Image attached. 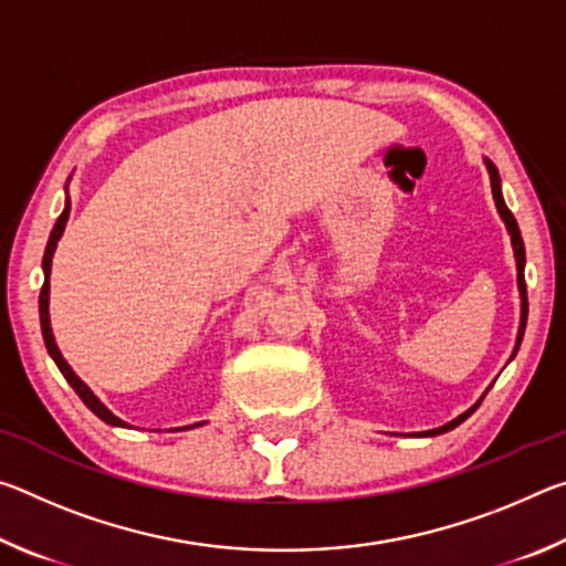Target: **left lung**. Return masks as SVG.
Returning a JSON list of instances; mask_svg holds the SVG:
<instances>
[{"instance_id":"1","label":"left lung","mask_w":566,"mask_h":566,"mask_svg":"<svg viewBox=\"0 0 566 566\" xmlns=\"http://www.w3.org/2000/svg\"><path fill=\"white\" fill-rule=\"evenodd\" d=\"M484 165H486V171H490V181H492V197H494L496 212H500L502 222H504V227H506V232H510V237H512V249H514V260H516V286H520L522 314H520V332H516V344H514V352H512V359H514V354H516V349H520L522 337H524V327H526V312H530V306H526V284H524V264H526V256H524V242H522L520 227H516V219H514V214L510 212V207H506L504 197H502V179H500V171H496L494 161H490V159H486V157H484ZM484 395H486V391H484ZM484 395L479 397L476 405L469 407V409L464 411V415H459L457 419L447 421V424L437 427V429H427V432H417L415 437H437V434H444V432H449V429L459 427V424H462V421H464L469 415H472V411H474L479 405H482Z\"/></svg>"}]
</instances>
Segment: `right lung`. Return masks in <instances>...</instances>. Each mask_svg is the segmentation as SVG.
Segmentation results:
<instances>
[{"label": "right lung", "mask_w": 566, "mask_h": 566, "mask_svg": "<svg viewBox=\"0 0 566 566\" xmlns=\"http://www.w3.org/2000/svg\"><path fill=\"white\" fill-rule=\"evenodd\" d=\"M72 179V177H70ZM66 189V187H64ZM70 191H66V202H64V209L60 219H56V224L52 229L50 234V242H46V249H44V260H42V272H44V284H42V292H40V322H42V337H44V344H46V352H50V357L54 359L56 367H60V371L64 375V379L70 381L72 389L80 395V399L87 405L94 415H97L102 421H107V424L112 427H132L127 424V421L119 419L117 415H112V411L102 405V399L94 395V391L84 385V381L74 375V369L66 364V359L62 357L60 347H56L54 342V332H52V324H50V274H52V256H54V249H56V242H60L62 234H64V227H66V219H70ZM205 421H197V424H189V427H177V429H195V427H202ZM175 432V429H171Z\"/></svg>", "instance_id": "right-lung-1"}]
</instances>
